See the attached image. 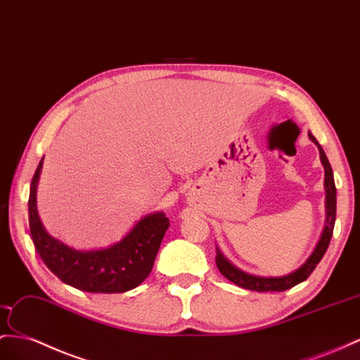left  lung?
Segmentation results:
<instances>
[{"label": "left lung", "instance_id": "1", "mask_svg": "<svg viewBox=\"0 0 360 360\" xmlns=\"http://www.w3.org/2000/svg\"><path fill=\"white\" fill-rule=\"evenodd\" d=\"M309 138L311 143H315L321 162L324 165V188H326V226L322 229V234L319 237V242L316 243L315 250L310 254L309 259L304 262L298 269L293 272L283 275V276H259L248 274L242 269L236 268V266L229 262L226 257L220 252L219 248L216 246V264L224 276L234 284L240 285L243 289H250L255 292H283L288 290L293 285L302 283L304 280L309 278V275L316 268V264L321 262L322 257H324L328 243L331 240V236H333V228H335V220H336V186L333 179V170H331V165L327 160V155L322 149L321 144L316 141V138L309 132Z\"/></svg>", "mask_w": 360, "mask_h": 360}]
</instances>
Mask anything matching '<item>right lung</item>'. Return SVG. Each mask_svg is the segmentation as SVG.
I'll use <instances>...</instances> for the list:
<instances>
[{
    "label": "right lung",
    "mask_w": 360,
    "mask_h": 360,
    "mask_svg": "<svg viewBox=\"0 0 360 360\" xmlns=\"http://www.w3.org/2000/svg\"><path fill=\"white\" fill-rule=\"evenodd\" d=\"M44 156L30 184L29 225L45 266L63 283L91 293H122L140 285L152 272L162 237L170 225L164 211L141 217L122 240L101 250H75L51 237L41 222L36 193Z\"/></svg>",
    "instance_id": "add662e5"
}]
</instances>
